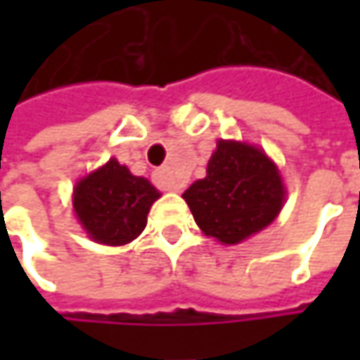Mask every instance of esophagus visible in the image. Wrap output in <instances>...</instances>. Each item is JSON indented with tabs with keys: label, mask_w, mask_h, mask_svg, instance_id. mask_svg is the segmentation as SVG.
<instances>
[{
	"label": "esophagus",
	"mask_w": 360,
	"mask_h": 360,
	"mask_svg": "<svg viewBox=\"0 0 360 360\" xmlns=\"http://www.w3.org/2000/svg\"><path fill=\"white\" fill-rule=\"evenodd\" d=\"M154 184L160 188V190H170V192H180L182 190V182H178L174 178L168 168H160L154 172Z\"/></svg>",
	"instance_id": "esophagus-1"
}]
</instances>
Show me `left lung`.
I'll return each instance as SVG.
<instances>
[{
	"label": "left lung",
	"instance_id": "obj_1",
	"mask_svg": "<svg viewBox=\"0 0 360 360\" xmlns=\"http://www.w3.org/2000/svg\"><path fill=\"white\" fill-rule=\"evenodd\" d=\"M284 194L276 164L260 148L218 140L206 178L196 180L182 198L206 236L238 244L278 216Z\"/></svg>",
	"mask_w": 360,
	"mask_h": 360
}]
</instances>
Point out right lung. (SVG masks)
Wrapping results in <instances>:
<instances>
[{"label": "right lung", "mask_w": 360, "mask_h": 360, "mask_svg": "<svg viewBox=\"0 0 360 360\" xmlns=\"http://www.w3.org/2000/svg\"><path fill=\"white\" fill-rule=\"evenodd\" d=\"M160 192L142 176L112 158L74 188V210L94 242L122 246L146 229L150 206Z\"/></svg>", "instance_id": "add662e5"}]
</instances>
